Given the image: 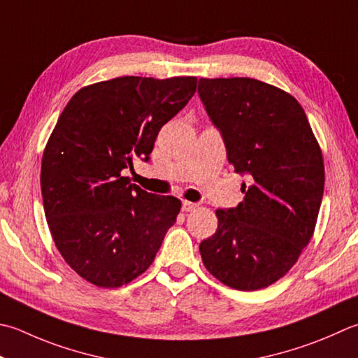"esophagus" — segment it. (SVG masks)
<instances>
[{
    "label": "esophagus",
    "instance_id": "esophagus-1",
    "mask_svg": "<svg viewBox=\"0 0 358 358\" xmlns=\"http://www.w3.org/2000/svg\"><path fill=\"white\" fill-rule=\"evenodd\" d=\"M199 205L197 203H192V201H187V200H183V203H181V209H183L185 213H189V211H194L195 208H197Z\"/></svg>",
    "mask_w": 358,
    "mask_h": 358
}]
</instances>
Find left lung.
<instances>
[{"instance_id": "obj_1", "label": "left lung", "mask_w": 358, "mask_h": 358, "mask_svg": "<svg viewBox=\"0 0 358 358\" xmlns=\"http://www.w3.org/2000/svg\"><path fill=\"white\" fill-rule=\"evenodd\" d=\"M199 96L220 131L243 200L217 209L219 227L200 243L203 264L237 290L268 287L312 239L324 191V164L295 97L250 77L200 79Z\"/></svg>"}]
</instances>
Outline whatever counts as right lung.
Returning <instances> with one entry per match:
<instances>
[{
	"instance_id": "obj_1",
	"label": "right lung",
	"mask_w": 358,
	"mask_h": 358,
	"mask_svg": "<svg viewBox=\"0 0 358 358\" xmlns=\"http://www.w3.org/2000/svg\"><path fill=\"white\" fill-rule=\"evenodd\" d=\"M197 88V77L125 76L77 91L41 159V197L55 247L88 282L129 284L150 267L181 201L130 185L122 171L149 161L161 127Z\"/></svg>"
}]
</instances>
